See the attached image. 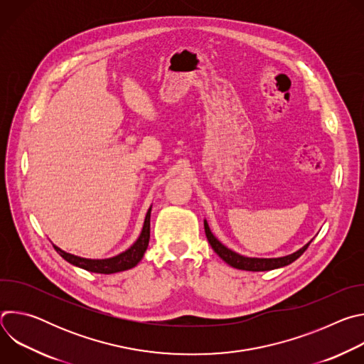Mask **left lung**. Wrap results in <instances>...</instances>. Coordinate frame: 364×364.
<instances>
[{"label": "left lung", "instance_id": "left-lung-1", "mask_svg": "<svg viewBox=\"0 0 364 364\" xmlns=\"http://www.w3.org/2000/svg\"><path fill=\"white\" fill-rule=\"evenodd\" d=\"M204 232L207 236V240H209L212 249L223 259V261L230 265L232 268L236 269H242V271H252V272H259V271H272L277 268H282L287 267L289 264H292L294 261L306 250V247L309 246L311 240L304 245L301 249H298L296 252L287 255V256H281V257H249V256H243L232 249H229L228 246H225L210 230L209 223L207 220H204Z\"/></svg>", "mask_w": 364, "mask_h": 364}]
</instances>
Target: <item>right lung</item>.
<instances>
[{
  "label": "right lung",
  "instance_id": "right-lung-1",
  "mask_svg": "<svg viewBox=\"0 0 364 364\" xmlns=\"http://www.w3.org/2000/svg\"><path fill=\"white\" fill-rule=\"evenodd\" d=\"M151 209L152 205L148 209L145 220H144V226L142 230L138 236V239L134 242V245L131 247H128L125 252L112 256V257H107V259H87V257H80L72 253H68L65 250H62L60 247H58L56 245L55 249L56 252L68 261L69 264L86 269L89 272H95V274H115V272H122L127 269H131L134 267L138 265V262L142 259L146 247H148V242H149V219H151Z\"/></svg>",
  "mask_w": 364,
  "mask_h": 364
}]
</instances>
